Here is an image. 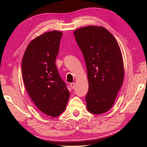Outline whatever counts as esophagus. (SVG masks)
<instances>
[{
	"label": "esophagus",
	"mask_w": 147,
	"mask_h": 147,
	"mask_svg": "<svg viewBox=\"0 0 147 147\" xmlns=\"http://www.w3.org/2000/svg\"><path fill=\"white\" fill-rule=\"evenodd\" d=\"M69 85H70V86H71V88L72 89H73V88H75V84H74V83H71V84H69Z\"/></svg>",
	"instance_id": "1"
}]
</instances>
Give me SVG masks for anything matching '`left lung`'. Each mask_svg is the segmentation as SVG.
Here are the masks:
<instances>
[{
    "instance_id": "left-lung-1",
    "label": "left lung",
    "mask_w": 147,
    "mask_h": 147,
    "mask_svg": "<svg viewBox=\"0 0 147 147\" xmlns=\"http://www.w3.org/2000/svg\"><path fill=\"white\" fill-rule=\"evenodd\" d=\"M74 34L87 69L86 108L94 115L104 113L113 105L123 81L121 48L115 37L102 26L82 27Z\"/></svg>"
}]
</instances>
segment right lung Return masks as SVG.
I'll return each mask as SVG.
<instances>
[{
  "label": "right lung",
  "instance_id": "add662e5",
  "mask_svg": "<svg viewBox=\"0 0 147 147\" xmlns=\"http://www.w3.org/2000/svg\"><path fill=\"white\" fill-rule=\"evenodd\" d=\"M62 32H45L30 42L22 61L26 91L40 111L53 117L64 111L69 92L59 74L55 62Z\"/></svg>",
  "mask_w": 147,
  "mask_h": 147
}]
</instances>
